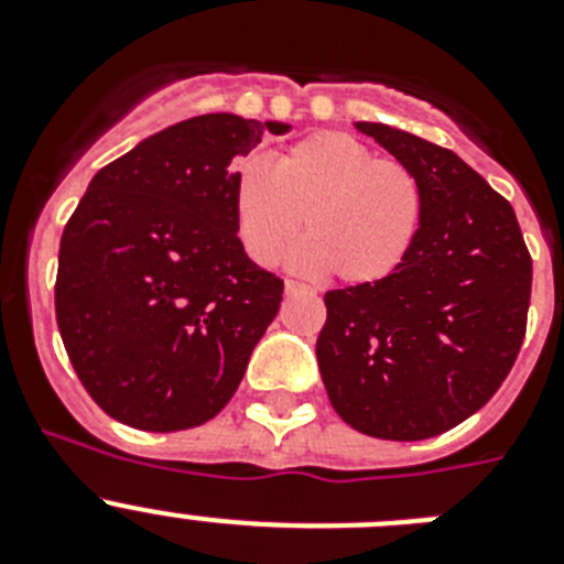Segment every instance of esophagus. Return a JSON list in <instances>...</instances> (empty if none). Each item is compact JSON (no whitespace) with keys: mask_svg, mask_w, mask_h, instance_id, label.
<instances>
[{"mask_svg":"<svg viewBox=\"0 0 564 564\" xmlns=\"http://www.w3.org/2000/svg\"><path fill=\"white\" fill-rule=\"evenodd\" d=\"M305 291H311V288L302 285V282H293V279H288L285 282V293H305Z\"/></svg>","mask_w":564,"mask_h":564,"instance_id":"1","label":"esophagus"}]
</instances>
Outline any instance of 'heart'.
I'll list each match as a JSON object with an SVG mask.
<instances>
[{
  "label": "heart",
  "mask_w": 564,
  "mask_h": 564,
  "mask_svg": "<svg viewBox=\"0 0 564 564\" xmlns=\"http://www.w3.org/2000/svg\"><path fill=\"white\" fill-rule=\"evenodd\" d=\"M423 192L401 161L376 158L344 132L293 143L268 172L242 163L234 174L237 237L257 265H273L305 220L307 246L293 257L344 285H372L398 271L421 228Z\"/></svg>",
  "instance_id": "obj_1"
}]
</instances>
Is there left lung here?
Masks as SVG:
<instances>
[{"label":"left lung","instance_id":"8db88e82","mask_svg":"<svg viewBox=\"0 0 564 564\" xmlns=\"http://www.w3.org/2000/svg\"><path fill=\"white\" fill-rule=\"evenodd\" d=\"M423 192L410 253L381 282L327 291L316 358L333 410L383 441H423L491 401L525 338L531 253L511 203L452 149L358 121Z\"/></svg>","mask_w":564,"mask_h":564}]
</instances>
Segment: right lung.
<instances>
[{
    "mask_svg": "<svg viewBox=\"0 0 564 564\" xmlns=\"http://www.w3.org/2000/svg\"><path fill=\"white\" fill-rule=\"evenodd\" d=\"M288 123L197 115L104 166L58 248L56 322L89 398L143 432L231 401L285 282L248 259L234 161Z\"/></svg>",
    "mask_w": 564,
    "mask_h": 564,
    "instance_id": "obj_1",
    "label": "right lung"
}]
</instances>
